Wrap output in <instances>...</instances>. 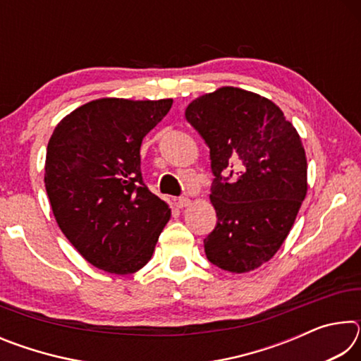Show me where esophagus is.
I'll use <instances>...</instances> for the list:
<instances>
[{
  "label": "esophagus",
  "instance_id": "esophagus-1",
  "mask_svg": "<svg viewBox=\"0 0 361 361\" xmlns=\"http://www.w3.org/2000/svg\"><path fill=\"white\" fill-rule=\"evenodd\" d=\"M191 204H192V200L189 197H178V199H176V207H180V209H185V207L191 205Z\"/></svg>",
  "mask_w": 361,
  "mask_h": 361
}]
</instances>
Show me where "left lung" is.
I'll return each instance as SVG.
<instances>
[{
  "mask_svg": "<svg viewBox=\"0 0 361 361\" xmlns=\"http://www.w3.org/2000/svg\"><path fill=\"white\" fill-rule=\"evenodd\" d=\"M185 116L209 145L215 175L207 259L232 274L255 271L282 247L307 194L301 137L276 103L231 85L197 97Z\"/></svg>",
  "mask_w": 361,
  "mask_h": 361,
  "instance_id": "left-lung-1",
  "label": "left lung"
}]
</instances>
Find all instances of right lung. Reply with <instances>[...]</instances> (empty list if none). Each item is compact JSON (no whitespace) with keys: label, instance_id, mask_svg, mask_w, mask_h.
<instances>
[{"label":"right lung","instance_id":"right-lung-1","mask_svg":"<svg viewBox=\"0 0 361 361\" xmlns=\"http://www.w3.org/2000/svg\"><path fill=\"white\" fill-rule=\"evenodd\" d=\"M172 99H99L59 122L47 143L44 185L59 228L79 255L109 274L146 266L169 205L142 178L140 146Z\"/></svg>","mask_w":361,"mask_h":361}]
</instances>
